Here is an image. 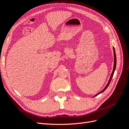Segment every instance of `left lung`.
Returning <instances> with one entry per match:
<instances>
[{"instance_id":"1","label":"left lung","mask_w":129,"mask_h":129,"mask_svg":"<svg viewBox=\"0 0 129 129\" xmlns=\"http://www.w3.org/2000/svg\"><path fill=\"white\" fill-rule=\"evenodd\" d=\"M113 52H114V66H113V71H112V74H111V77H110V80H109V81H108V83L107 84L106 86V87H105V88L104 89L102 90H101L100 92H99V93H98L97 94L95 95L94 96H94H97V95H98L99 94H100L102 93V92H104V91H105L106 89L108 87L109 84H110V82H111V80H112V77H113V74H114V71H115V68H116V64H117V58H116V54H115V49H114V47H113Z\"/></svg>"}]
</instances>
